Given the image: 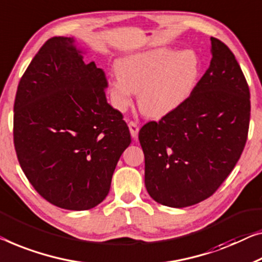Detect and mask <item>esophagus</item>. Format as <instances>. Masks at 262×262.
Wrapping results in <instances>:
<instances>
[{"label":"esophagus","instance_id":"obj_1","mask_svg":"<svg viewBox=\"0 0 262 262\" xmlns=\"http://www.w3.org/2000/svg\"><path fill=\"white\" fill-rule=\"evenodd\" d=\"M128 127H129V132H130V135L133 139H138V135H139V126L136 124L135 122H133L130 121L129 124H128Z\"/></svg>","mask_w":262,"mask_h":262}]
</instances>
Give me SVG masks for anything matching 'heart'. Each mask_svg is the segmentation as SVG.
I'll list each match as a JSON object with an SVG mask.
<instances>
[{
	"mask_svg": "<svg viewBox=\"0 0 262 262\" xmlns=\"http://www.w3.org/2000/svg\"><path fill=\"white\" fill-rule=\"evenodd\" d=\"M201 57L192 49L160 47L129 54L116 61L118 76L109 82V97L116 111L124 113L139 93V107L151 119L173 114L188 102L202 76Z\"/></svg>",
	"mask_w": 262,
	"mask_h": 262,
	"instance_id": "heart-1",
	"label": "heart"
}]
</instances>
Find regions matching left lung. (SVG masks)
I'll return each instance as SVG.
<instances>
[{
  "label": "left lung",
  "mask_w": 262,
  "mask_h": 262,
  "mask_svg": "<svg viewBox=\"0 0 262 262\" xmlns=\"http://www.w3.org/2000/svg\"><path fill=\"white\" fill-rule=\"evenodd\" d=\"M212 60L196 91L179 111L140 129L144 185L163 206L206 200L231 174L247 140L249 88L234 54L210 37Z\"/></svg>",
  "instance_id": "1"
}]
</instances>
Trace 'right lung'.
Returning <instances> with one entry per match:
<instances>
[{
  "mask_svg": "<svg viewBox=\"0 0 262 262\" xmlns=\"http://www.w3.org/2000/svg\"><path fill=\"white\" fill-rule=\"evenodd\" d=\"M73 37L49 38L19 81L14 143L19 166L54 206L91 209L109 193L132 142L122 114L107 102L103 70L85 63Z\"/></svg>",
  "mask_w": 262,
  "mask_h": 262,
  "instance_id": "obj_1",
  "label": "right lung"
}]
</instances>
